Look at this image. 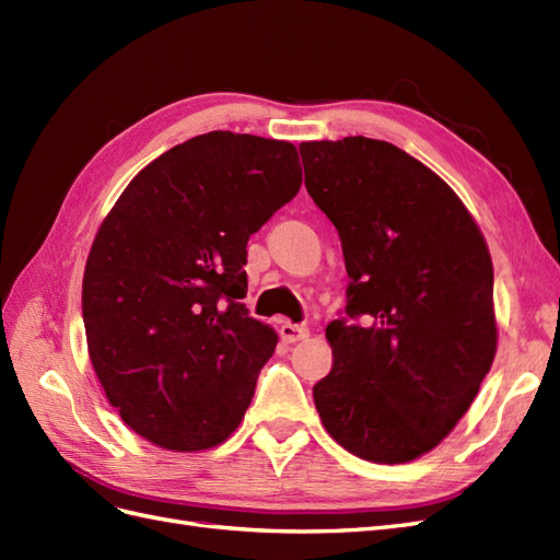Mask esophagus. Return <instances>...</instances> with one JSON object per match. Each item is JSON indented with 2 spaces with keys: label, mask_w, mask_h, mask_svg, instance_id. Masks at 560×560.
I'll use <instances>...</instances> for the list:
<instances>
[{
  "label": "esophagus",
  "mask_w": 560,
  "mask_h": 560,
  "mask_svg": "<svg viewBox=\"0 0 560 560\" xmlns=\"http://www.w3.org/2000/svg\"><path fill=\"white\" fill-rule=\"evenodd\" d=\"M280 336L284 343H296L308 336V329L301 325H292V322H284V325H280Z\"/></svg>",
  "instance_id": "esophagus-1"
}]
</instances>
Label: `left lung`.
<instances>
[{
	"mask_svg": "<svg viewBox=\"0 0 560 560\" xmlns=\"http://www.w3.org/2000/svg\"><path fill=\"white\" fill-rule=\"evenodd\" d=\"M306 189L341 238L346 311L313 387L322 425L352 455L409 463L477 397L495 358L493 264L463 200L399 147L301 142Z\"/></svg>",
	"mask_w": 560,
	"mask_h": 560,
	"instance_id": "obj_1",
	"label": "left lung"
}]
</instances>
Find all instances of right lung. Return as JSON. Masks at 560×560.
Here are the masks:
<instances>
[{"label": "right lung", "mask_w": 560, "mask_h": 560, "mask_svg": "<svg viewBox=\"0 0 560 560\" xmlns=\"http://www.w3.org/2000/svg\"><path fill=\"white\" fill-rule=\"evenodd\" d=\"M301 189L294 144L214 130L135 175L83 273L95 374L128 428L171 451L241 425L273 329L249 317L247 241Z\"/></svg>", "instance_id": "right-lung-1"}]
</instances>
